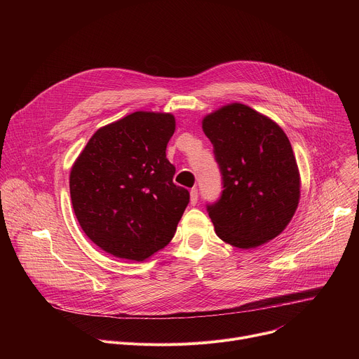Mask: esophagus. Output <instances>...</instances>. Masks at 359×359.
I'll use <instances>...</instances> for the list:
<instances>
[{"instance_id": "esophagus-1", "label": "esophagus", "mask_w": 359, "mask_h": 359, "mask_svg": "<svg viewBox=\"0 0 359 359\" xmlns=\"http://www.w3.org/2000/svg\"><path fill=\"white\" fill-rule=\"evenodd\" d=\"M197 200H198V191H197L196 187H193V189L190 190V204H191V206H196Z\"/></svg>"}]
</instances>
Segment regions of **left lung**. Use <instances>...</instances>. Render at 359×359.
<instances>
[{"label":"left lung","mask_w":359,"mask_h":359,"mask_svg":"<svg viewBox=\"0 0 359 359\" xmlns=\"http://www.w3.org/2000/svg\"><path fill=\"white\" fill-rule=\"evenodd\" d=\"M222 175V194L206 209L216 234L238 248L273 240L292 219L299 173L284 130L254 109L233 104L203 119Z\"/></svg>","instance_id":"obj_1"}]
</instances>
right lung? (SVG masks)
I'll use <instances>...</instances> for the list:
<instances>
[{"label": "right lung", "instance_id": "add662e5", "mask_svg": "<svg viewBox=\"0 0 359 359\" xmlns=\"http://www.w3.org/2000/svg\"><path fill=\"white\" fill-rule=\"evenodd\" d=\"M170 114L135 112L100 128L71 170L69 191L85 234L119 259L143 262L173 238L190 193L166 159Z\"/></svg>", "mask_w": 359, "mask_h": 359}]
</instances>
